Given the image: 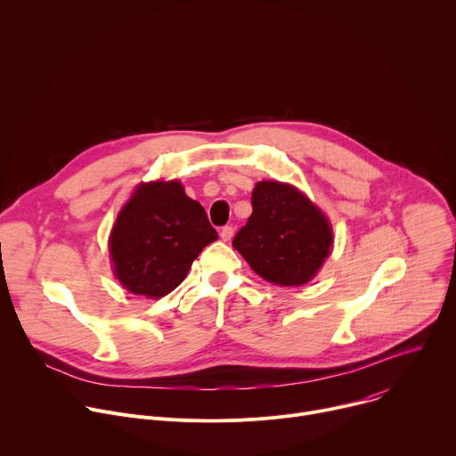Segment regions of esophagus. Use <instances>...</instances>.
<instances>
[{
    "instance_id": "34e87169",
    "label": "esophagus",
    "mask_w": 456,
    "mask_h": 456,
    "mask_svg": "<svg viewBox=\"0 0 456 456\" xmlns=\"http://www.w3.org/2000/svg\"><path fill=\"white\" fill-rule=\"evenodd\" d=\"M232 234H234V229H232L231 225H225V227L220 229V238H222L224 241H229V240L232 238Z\"/></svg>"
}]
</instances>
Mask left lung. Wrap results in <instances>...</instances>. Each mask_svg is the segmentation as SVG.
<instances>
[{
    "instance_id": "obj_1",
    "label": "left lung",
    "mask_w": 456,
    "mask_h": 456,
    "mask_svg": "<svg viewBox=\"0 0 456 456\" xmlns=\"http://www.w3.org/2000/svg\"><path fill=\"white\" fill-rule=\"evenodd\" d=\"M252 215L232 247L250 269L281 287L308 283L332 248V227L299 189L264 180L252 191Z\"/></svg>"
}]
</instances>
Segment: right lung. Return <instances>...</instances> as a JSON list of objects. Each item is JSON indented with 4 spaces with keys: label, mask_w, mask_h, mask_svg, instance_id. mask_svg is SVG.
Here are the masks:
<instances>
[{
    "label": "right lung",
    "mask_w": 456,
    "mask_h": 456,
    "mask_svg": "<svg viewBox=\"0 0 456 456\" xmlns=\"http://www.w3.org/2000/svg\"><path fill=\"white\" fill-rule=\"evenodd\" d=\"M216 240L206 209L187 197L178 180L141 183L110 234L113 273L129 292L162 297Z\"/></svg>",
    "instance_id": "1"
}]
</instances>
